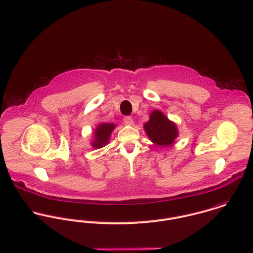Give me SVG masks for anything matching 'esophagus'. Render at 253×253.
<instances>
[{"label":"esophagus","mask_w":253,"mask_h":253,"mask_svg":"<svg viewBox=\"0 0 253 253\" xmlns=\"http://www.w3.org/2000/svg\"><path fill=\"white\" fill-rule=\"evenodd\" d=\"M124 122H125V124L127 125V126H132V125H133V120H132L131 117H126V118L124 119Z\"/></svg>","instance_id":"obj_1"}]
</instances>
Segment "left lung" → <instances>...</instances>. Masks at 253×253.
I'll use <instances>...</instances> for the list:
<instances>
[{
  "label": "left lung",
  "mask_w": 253,
  "mask_h": 253,
  "mask_svg": "<svg viewBox=\"0 0 253 253\" xmlns=\"http://www.w3.org/2000/svg\"><path fill=\"white\" fill-rule=\"evenodd\" d=\"M148 137L155 144L168 146L172 144L178 135L176 125L170 122L160 111H153L149 121L144 125Z\"/></svg>",
  "instance_id": "8db88e82"
}]
</instances>
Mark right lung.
I'll return each instance as SVG.
<instances>
[{
    "instance_id": "add662e5",
    "label": "right lung",
    "mask_w": 253,
    "mask_h": 253,
    "mask_svg": "<svg viewBox=\"0 0 253 253\" xmlns=\"http://www.w3.org/2000/svg\"><path fill=\"white\" fill-rule=\"evenodd\" d=\"M115 128V125L113 124H101L98 126L96 129V135H95V140L93 142V146L95 148H101L107 144L109 141L111 132Z\"/></svg>"
}]
</instances>
